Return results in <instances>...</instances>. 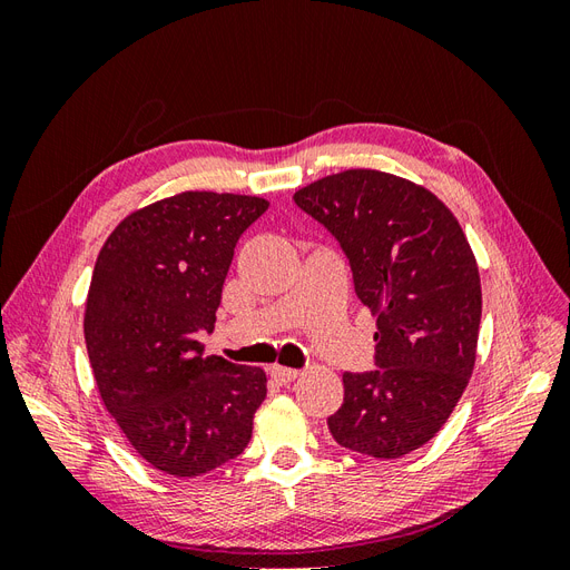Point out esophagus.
Returning <instances> with one entry per match:
<instances>
[{"mask_svg":"<svg viewBox=\"0 0 570 570\" xmlns=\"http://www.w3.org/2000/svg\"><path fill=\"white\" fill-rule=\"evenodd\" d=\"M271 375H273L278 383L287 385V383H292V381H297L299 371H297V368H287V366H273V368H271Z\"/></svg>","mask_w":570,"mask_h":570,"instance_id":"1","label":"esophagus"}]
</instances>
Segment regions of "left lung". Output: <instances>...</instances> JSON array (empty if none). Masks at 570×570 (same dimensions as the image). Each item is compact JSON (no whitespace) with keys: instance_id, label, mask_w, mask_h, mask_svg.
<instances>
[{"instance_id":"left-lung-1","label":"left lung","mask_w":570,"mask_h":570,"mask_svg":"<svg viewBox=\"0 0 570 570\" xmlns=\"http://www.w3.org/2000/svg\"><path fill=\"white\" fill-rule=\"evenodd\" d=\"M299 209L350 256L358 299L377 318L371 373H344V402L327 419L337 444L402 459L452 416L478 356L482 292L456 216L428 187L350 168L295 193Z\"/></svg>"}]
</instances>
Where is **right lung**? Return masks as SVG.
Returning a JSON list of instances; mask_svg holds the SVG:
<instances>
[{
  "label": "right lung",
  "mask_w": 570,
  "mask_h": 570,
  "mask_svg": "<svg viewBox=\"0 0 570 570\" xmlns=\"http://www.w3.org/2000/svg\"><path fill=\"white\" fill-rule=\"evenodd\" d=\"M264 197L185 189L128 214L99 249L85 344L101 402L132 450L176 478L245 452L268 377L202 356L235 245Z\"/></svg>",
  "instance_id": "obj_1"
}]
</instances>
